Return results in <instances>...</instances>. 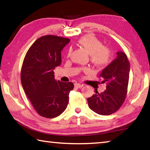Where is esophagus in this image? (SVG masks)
Wrapping results in <instances>:
<instances>
[{
	"label": "esophagus",
	"instance_id": "1",
	"mask_svg": "<svg viewBox=\"0 0 150 150\" xmlns=\"http://www.w3.org/2000/svg\"><path fill=\"white\" fill-rule=\"evenodd\" d=\"M74 85H75V87L76 88H81V87H83V85L80 84V83H75V84H74Z\"/></svg>",
	"mask_w": 150,
	"mask_h": 150
}]
</instances>
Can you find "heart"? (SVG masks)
<instances>
[{
	"mask_svg": "<svg viewBox=\"0 0 150 150\" xmlns=\"http://www.w3.org/2000/svg\"><path fill=\"white\" fill-rule=\"evenodd\" d=\"M78 44L87 52L90 56L91 62L96 67H103L108 65L110 60L111 51L109 47L103 45V43L97 38L92 35H87L79 40ZM71 54V50L67 52V57ZM85 72L89 71L88 68H83Z\"/></svg>",
	"mask_w": 150,
	"mask_h": 150,
	"instance_id": "heart-1",
	"label": "heart"
}]
</instances>
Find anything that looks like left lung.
<instances>
[{"mask_svg": "<svg viewBox=\"0 0 150 150\" xmlns=\"http://www.w3.org/2000/svg\"><path fill=\"white\" fill-rule=\"evenodd\" d=\"M117 57L103 70L99 78L106 89L87 98L89 108L100 115L115 113L122 105L128 92L130 64L126 54L118 52Z\"/></svg>", "mask_w": 150, "mask_h": 150, "instance_id": "1", "label": "left lung"}]
</instances>
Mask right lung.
<instances>
[{
	"mask_svg": "<svg viewBox=\"0 0 150 150\" xmlns=\"http://www.w3.org/2000/svg\"><path fill=\"white\" fill-rule=\"evenodd\" d=\"M69 38L46 35L40 37L28 50L21 69V83L28 98L41 116H59L69 103L74 88L72 82L55 81L54 69L62 63V51Z\"/></svg>",
	"mask_w": 150,
	"mask_h": 150,
	"instance_id": "right-lung-1",
	"label": "right lung"
}]
</instances>
